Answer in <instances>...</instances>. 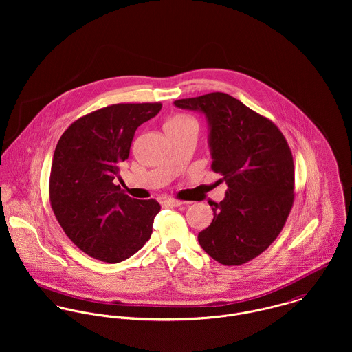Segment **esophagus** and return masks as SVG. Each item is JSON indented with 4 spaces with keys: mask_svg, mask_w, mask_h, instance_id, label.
Masks as SVG:
<instances>
[{
    "mask_svg": "<svg viewBox=\"0 0 352 352\" xmlns=\"http://www.w3.org/2000/svg\"><path fill=\"white\" fill-rule=\"evenodd\" d=\"M162 206H165V207H177V206H180L183 201H179V199H175V198H164L162 201Z\"/></svg>",
    "mask_w": 352,
    "mask_h": 352,
    "instance_id": "esophagus-1",
    "label": "esophagus"
}]
</instances>
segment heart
Listing matches in <instances>:
<instances>
[{
	"mask_svg": "<svg viewBox=\"0 0 352 352\" xmlns=\"http://www.w3.org/2000/svg\"><path fill=\"white\" fill-rule=\"evenodd\" d=\"M166 124H195L194 119L187 115H176L170 120L166 122Z\"/></svg>",
	"mask_w": 352,
	"mask_h": 352,
	"instance_id": "1",
	"label": "heart"
}]
</instances>
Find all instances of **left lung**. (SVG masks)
<instances>
[{
    "label": "left lung",
    "mask_w": 352,
    "mask_h": 352,
    "mask_svg": "<svg viewBox=\"0 0 352 352\" xmlns=\"http://www.w3.org/2000/svg\"><path fill=\"white\" fill-rule=\"evenodd\" d=\"M201 111L210 124L211 169L226 183L225 199L198 234L206 253L241 265L265 251L282 232L294 203V161L282 131L268 118L222 92L175 101Z\"/></svg>",
    "instance_id": "left-lung-1"
}]
</instances>
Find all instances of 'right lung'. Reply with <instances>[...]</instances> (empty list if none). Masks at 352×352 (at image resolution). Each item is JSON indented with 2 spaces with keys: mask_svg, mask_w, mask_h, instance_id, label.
Here are the masks:
<instances>
[{
  "mask_svg": "<svg viewBox=\"0 0 352 352\" xmlns=\"http://www.w3.org/2000/svg\"><path fill=\"white\" fill-rule=\"evenodd\" d=\"M161 102H119L73 122L59 138L51 164L49 195L56 221L72 243L94 258L119 263L151 239L155 199L138 201L113 180L130 155L135 130Z\"/></svg>",
  "mask_w": 352,
  "mask_h": 352,
  "instance_id": "obj_1",
  "label": "right lung"
}]
</instances>
